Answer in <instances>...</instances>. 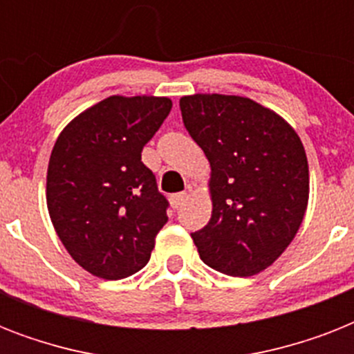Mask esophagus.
Listing matches in <instances>:
<instances>
[{"mask_svg":"<svg viewBox=\"0 0 354 354\" xmlns=\"http://www.w3.org/2000/svg\"><path fill=\"white\" fill-rule=\"evenodd\" d=\"M189 198V194L187 193H178V194H172L171 198V205L174 207V209H178L180 205H183V202Z\"/></svg>","mask_w":354,"mask_h":354,"instance_id":"esophagus-1","label":"esophagus"}]
</instances>
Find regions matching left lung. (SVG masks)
Instances as JSON below:
<instances>
[{
    "label": "left lung",
    "mask_w": 354,
    "mask_h": 354,
    "mask_svg": "<svg viewBox=\"0 0 354 354\" xmlns=\"http://www.w3.org/2000/svg\"><path fill=\"white\" fill-rule=\"evenodd\" d=\"M180 108L211 167V218L191 235L200 259L235 277L259 274L294 241L307 211L301 139L279 113L248 97L194 93Z\"/></svg>",
    "instance_id": "1"
}]
</instances>
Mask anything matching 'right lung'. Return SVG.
I'll return each mask as SVG.
<instances>
[{
	"mask_svg": "<svg viewBox=\"0 0 354 354\" xmlns=\"http://www.w3.org/2000/svg\"><path fill=\"white\" fill-rule=\"evenodd\" d=\"M171 108L169 97L112 95L69 121L53 147L47 211L75 263L95 277L139 272L169 221L141 150Z\"/></svg>",
	"mask_w": 354,
	"mask_h": 354,
	"instance_id": "right-lung-1",
	"label": "right lung"
}]
</instances>
